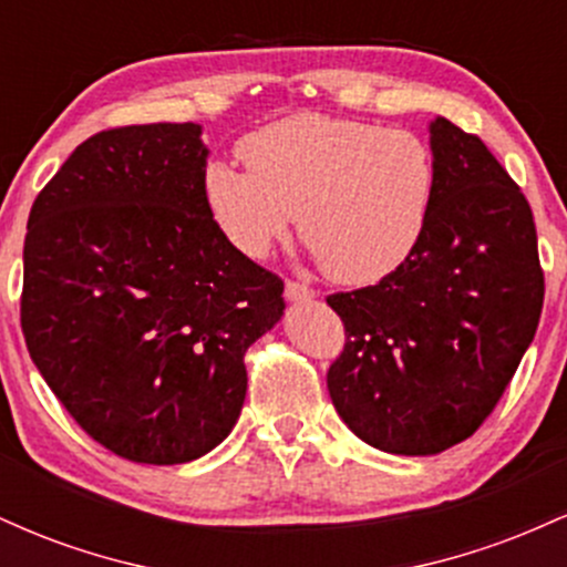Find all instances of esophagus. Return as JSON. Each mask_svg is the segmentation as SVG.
Wrapping results in <instances>:
<instances>
[{
	"instance_id": "obj_1",
	"label": "esophagus",
	"mask_w": 567,
	"mask_h": 567,
	"mask_svg": "<svg viewBox=\"0 0 567 567\" xmlns=\"http://www.w3.org/2000/svg\"><path fill=\"white\" fill-rule=\"evenodd\" d=\"M317 292L309 288V285H301V282H292V279H288V282H285V298H288V301H292V303H298V301H311V298H315Z\"/></svg>"
}]
</instances>
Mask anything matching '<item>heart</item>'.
Listing matches in <instances>:
<instances>
[{
  "label": "heart",
  "instance_id": "heart-1",
  "mask_svg": "<svg viewBox=\"0 0 567 567\" xmlns=\"http://www.w3.org/2000/svg\"><path fill=\"white\" fill-rule=\"evenodd\" d=\"M247 171L210 162L202 194L226 239L266 258L298 229L330 277L370 285L408 261L426 229L434 157L410 130L292 114L239 146Z\"/></svg>",
  "mask_w": 567,
  "mask_h": 567
}]
</instances>
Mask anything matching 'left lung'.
Masks as SVG:
<instances>
[{"mask_svg": "<svg viewBox=\"0 0 567 567\" xmlns=\"http://www.w3.org/2000/svg\"><path fill=\"white\" fill-rule=\"evenodd\" d=\"M434 197L410 258L328 298L347 347L328 392L351 432L394 455H434L477 432L509 386L544 306L528 199L477 135L429 125Z\"/></svg>", "mask_w": 567, "mask_h": 567, "instance_id": "1", "label": "left lung"}]
</instances>
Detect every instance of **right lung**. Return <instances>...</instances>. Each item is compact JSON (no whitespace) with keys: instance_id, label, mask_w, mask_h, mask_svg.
Segmentation results:
<instances>
[{"instance_id":"1","label":"right lung","mask_w":567,"mask_h":567,"mask_svg":"<svg viewBox=\"0 0 567 567\" xmlns=\"http://www.w3.org/2000/svg\"><path fill=\"white\" fill-rule=\"evenodd\" d=\"M194 122L103 130L39 192L21 324L71 419L135 464L220 445L247 392L245 351L285 311L282 279L218 229Z\"/></svg>"}]
</instances>
